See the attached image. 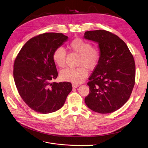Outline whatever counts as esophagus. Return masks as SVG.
Segmentation results:
<instances>
[{"label": "esophagus", "mask_w": 148, "mask_h": 148, "mask_svg": "<svg viewBox=\"0 0 148 148\" xmlns=\"http://www.w3.org/2000/svg\"><path fill=\"white\" fill-rule=\"evenodd\" d=\"M79 86H80L79 84H74V83H73V84H72V86H73V87H74V88H77V87H78Z\"/></svg>", "instance_id": "esophagus-1"}]
</instances>
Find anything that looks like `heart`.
<instances>
[{
    "label": "heart",
    "instance_id": "b5f03b06",
    "mask_svg": "<svg viewBox=\"0 0 148 148\" xmlns=\"http://www.w3.org/2000/svg\"><path fill=\"white\" fill-rule=\"evenodd\" d=\"M71 50L79 55L77 65L79 67L66 68L60 72V78L63 81L78 84L82 83L88 74L87 68L93 70L99 64L101 53L97 48L92 47L90 42L81 38H75L68 45ZM66 53L65 49L58 47L53 52L52 58L55 64L60 68L65 65Z\"/></svg>",
    "mask_w": 148,
    "mask_h": 148
}]
</instances>
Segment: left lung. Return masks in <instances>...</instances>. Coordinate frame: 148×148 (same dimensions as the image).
<instances>
[{
    "mask_svg": "<svg viewBox=\"0 0 148 148\" xmlns=\"http://www.w3.org/2000/svg\"><path fill=\"white\" fill-rule=\"evenodd\" d=\"M84 38L98 43L101 60L87 83L86 105L95 112H114L129 100L135 83L136 66L125 43L103 29L86 32Z\"/></svg>",
    "mask_w": 148,
    "mask_h": 148,
    "instance_id": "left-lung-1",
    "label": "left lung"
}]
</instances>
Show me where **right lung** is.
I'll return each mask as SVG.
<instances>
[{"mask_svg": "<svg viewBox=\"0 0 148 148\" xmlns=\"http://www.w3.org/2000/svg\"><path fill=\"white\" fill-rule=\"evenodd\" d=\"M67 39L62 33L40 34L27 41L15 58L13 73L18 92L36 112L49 114L60 110L72 90L70 82H51L58 75L53 52Z\"/></svg>", "mask_w": 148, "mask_h": 148, "instance_id": "right-lung-1", "label": "right lung"}]
</instances>
